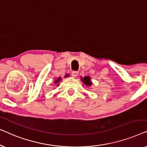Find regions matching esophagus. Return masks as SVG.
Here are the masks:
<instances>
[{"mask_svg": "<svg viewBox=\"0 0 147 147\" xmlns=\"http://www.w3.org/2000/svg\"><path fill=\"white\" fill-rule=\"evenodd\" d=\"M78 74H79V72L77 71H74L72 72V76H74V77H76V76H78Z\"/></svg>", "mask_w": 147, "mask_h": 147, "instance_id": "1", "label": "esophagus"}]
</instances>
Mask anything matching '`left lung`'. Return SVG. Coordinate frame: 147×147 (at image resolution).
<instances>
[{
  "instance_id": "1",
  "label": "left lung",
  "mask_w": 147,
  "mask_h": 147,
  "mask_svg": "<svg viewBox=\"0 0 147 147\" xmlns=\"http://www.w3.org/2000/svg\"><path fill=\"white\" fill-rule=\"evenodd\" d=\"M82 82L85 84L86 86H92V82L91 78L89 76H85L84 78H82Z\"/></svg>"
}]
</instances>
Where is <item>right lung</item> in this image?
Segmentation results:
<instances>
[{
    "label": "right lung",
    "mask_w": 147,
    "mask_h": 147,
    "mask_svg": "<svg viewBox=\"0 0 147 147\" xmlns=\"http://www.w3.org/2000/svg\"><path fill=\"white\" fill-rule=\"evenodd\" d=\"M61 78H58L57 79L55 80V82H54V83H55V84H57V83H59V82L60 81H61ZM57 86H59V84H57Z\"/></svg>",
    "instance_id": "obj_1"
}]
</instances>
